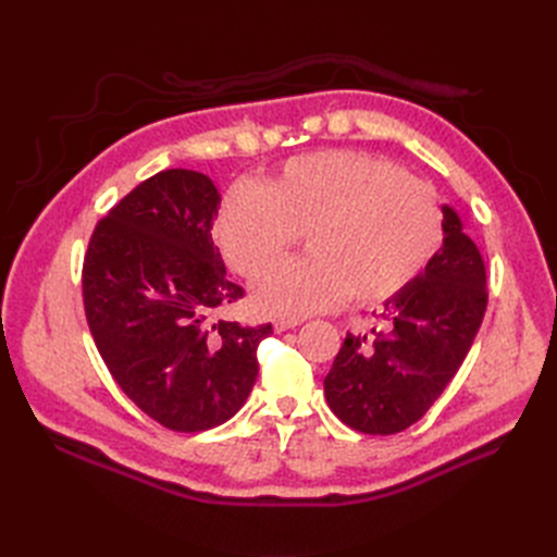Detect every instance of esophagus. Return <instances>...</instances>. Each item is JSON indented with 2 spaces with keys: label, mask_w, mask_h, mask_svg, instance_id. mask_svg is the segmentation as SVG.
I'll return each instance as SVG.
<instances>
[{
  "label": "esophagus",
  "mask_w": 557,
  "mask_h": 557,
  "mask_svg": "<svg viewBox=\"0 0 557 557\" xmlns=\"http://www.w3.org/2000/svg\"><path fill=\"white\" fill-rule=\"evenodd\" d=\"M299 325V320L297 318H281V320H276V332H285V330H293V327H297Z\"/></svg>",
  "instance_id": "1"
}]
</instances>
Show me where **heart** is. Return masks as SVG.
<instances>
[{"mask_svg": "<svg viewBox=\"0 0 557 557\" xmlns=\"http://www.w3.org/2000/svg\"><path fill=\"white\" fill-rule=\"evenodd\" d=\"M440 197L399 164L332 148L297 156L260 188L237 183L215 218V239L246 278H258L302 234L309 257L267 274L256 305L301 318L348 295L362 307L399 295L442 242Z\"/></svg>", "mask_w": 557, "mask_h": 557, "instance_id": "b5f03b06", "label": "heart"}]
</instances>
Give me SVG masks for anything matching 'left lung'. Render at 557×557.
<instances>
[{
  "label": "left lung",
  "mask_w": 557,
  "mask_h": 557,
  "mask_svg": "<svg viewBox=\"0 0 557 557\" xmlns=\"http://www.w3.org/2000/svg\"><path fill=\"white\" fill-rule=\"evenodd\" d=\"M444 246L385 301V330L346 334L325 376L334 416L362 434H397L423 418L458 374L487 307L485 264L444 207Z\"/></svg>",
  "instance_id": "left-lung-1"
}]
</instances>
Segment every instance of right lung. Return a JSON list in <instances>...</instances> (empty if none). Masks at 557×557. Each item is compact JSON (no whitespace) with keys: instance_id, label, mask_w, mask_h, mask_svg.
I'll use <instances>...</instances> for the list:
<instances>
[{"instance_id":"add662e5","label":"right lung","mask_w":557,"mask_h":557,"mask_svg":"<svg viewBox=\"0 0 557 557\" xmlns=\"http://www.w3.org/2000/svg\"><path fill=\"white\" fill-rule=\"evenodd\" d=\"M221 197L209 176L164 170L95 225L83 258V307L113 381L174 432L237 413L258 379L272 323L213 320L246 293L225 274L211 227Z\"/></svg>"}]
</instances>
